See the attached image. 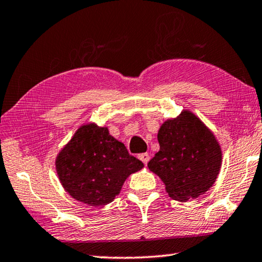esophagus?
<instances>
[{"instance_id": "obj_1", "label": "esophagus", "mask_w": 262, "mask_h": 262, "mask_svg": "<svg viewBox=\"0 0 262 262\" xmlns=\"http://www.w3.org/2000/svg\"><path fill=\"white\" fill-rule=\"evenodd\" d=\"M139 159L143 162L144 164H147L148 163V161H149V154L148 152H143V154H140L139 155Z\"/></svg>"}]
</instances>
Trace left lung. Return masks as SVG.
<instances>
[{"mask_svg": "<svg viewBox=\"0 0 262 262\" xmlns=\"http://www.w3.org/2000/svg\"><path fill=\"white\" fill-rule=\"evenodd\" d=\"M157 140L160 151L149 161L170 197L188 202L205 193L217 180L222 149L213 133L190 111L162 124Z\"/></svg>", "mask_w": 262, "mask_h": 262, "instance_id": "left-lung-1", "label": "left lung"}]
</instances>
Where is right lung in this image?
Here are the masks:
<instances>
[{"label":"right lung","mask_w":262,"mask_h":262,"mask_svg":"<svg viewBox=\"0 0 262 262\" xmlns=\"http://www.w3.org/2000/svg\"><path fill=\"white\" fill-rule=\"evenodd\" d=\"M142 168V162L129 155L122 142L95 123L79 128L56 159L63 188L91 206L113 202L127 177Z\"/></svg>","instance_id":"1"}]
</instances>
